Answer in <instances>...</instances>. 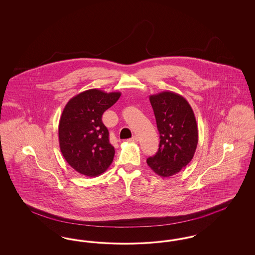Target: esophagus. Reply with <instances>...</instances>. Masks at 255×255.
<instances>
[{
    "label": "esophagus",
    "mask_w": 255,
    "mask_h": 255,
    "mask_svg": "<svg viewBox=\"0 0 255 255\" xmlns=\"http://www.w3.org/2000/svg\"><path fill=\"white\" fill-rule=\"evenodd\" d=\"M137 140H138V139H137V136H136V135H133L131 138L128 139L129 142H137Z\"/></svg>",
    "instance_id": "obj_1"
}]
</instances>
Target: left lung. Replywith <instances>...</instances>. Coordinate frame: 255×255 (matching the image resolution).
Returning <instances> with one entry per match:
<instances>
[{"label": "left lung", "mask_w": 255, "mask_h": 255, "mask_svg": "<svg viewBox=\"0 0 255 255\" xmlns=\"http://www.w3.org/2000/svg\"><path fill=\"white\" fill-rule=\"evenodd\" d=\"M159 132V147L147 158L148 166L161 178H168L185 167L194 157L198 127L194 112L179 94L165 91L149 97Z\"/></svg>", "instance_id": "obj_1"}]
</instances>
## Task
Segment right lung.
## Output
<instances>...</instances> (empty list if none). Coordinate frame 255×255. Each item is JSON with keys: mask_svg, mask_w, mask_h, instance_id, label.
<instances>
[{"mask_svg": "<svg viewBox=\"0 0 255 255\" xmlns=\"http://www.w3.org/2000/svg\"><path fill=\"white\" fill-rule=\"evenodd\" d=\"M121 96L120 92L91 89L66 104L58 126L59 146L66 161L78 173L97 177L113 162L115 148L101 118Z\"/></svg>", "mask_w": 255, "mask_h": 255, "instance_id": "right-lung-1", "label": "right lung"}]
</instances>
